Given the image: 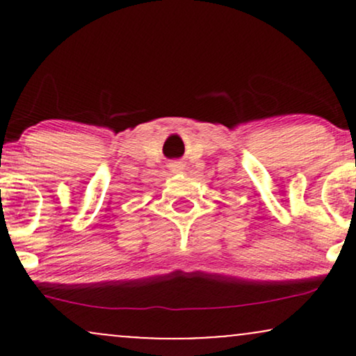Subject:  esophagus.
I'll return each instance as SVG.
<instances>
[{
	"label": "esophagus",
	"instance_id": "esophagus-1",
	"mask_svg": "<svg viewBox=\"0 0 356 356\" xmlns=\"http://www.w3.org/2000/svg\"><path fill=\"white\" fill-rule=\"evenodd\" d=\"M169 167L174 170V172H179V170H182L184 164H182V162H179V161H174V162H170Z\"/></svg>",
	"mask_w": 356,
	"mask_h": 356
}]
</instances>
